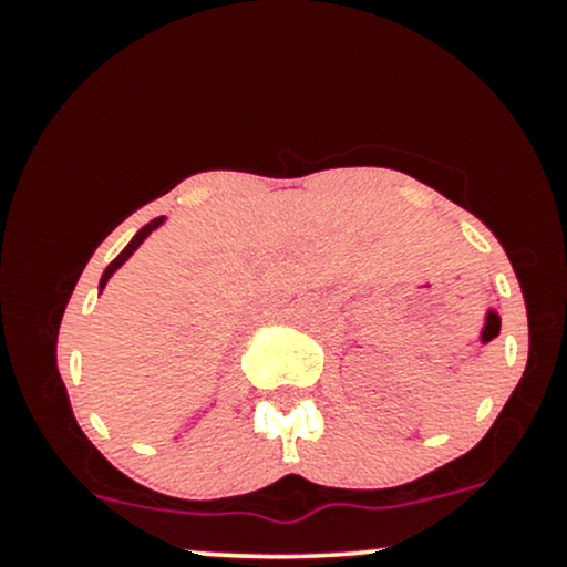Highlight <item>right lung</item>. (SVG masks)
Instances as JSON below:
<instances>
[{
    "label": "right lung",
    "instance_id": "obj_1",
    "mask_svg": "<svg viewBox=\"0 0 567 567\" xmlns=\"http://www.w3.org/2000/svg\"><path fill=\"white\" fill-rule=\"evenodd\" d=\"M165 220H167L165 216H159V218L148 220V224H146V226H143V229H138V231H135V237H133V239H130V243L125 245V250H122V252H120V256H116V258H114V261L106 266V271H103V275H101V282H97V292H103V288H106V282H109V279H112V277H114V271H116V269H122V264H125V261H127V258H130V256H133V252H135V250H138V247L143 245V239H146V237H148V234H152V231H157V229H159V226H162V224H165Z\"/></svg>",
    "mask_w": 567,
    "mask_h": 567
}]
</instances>
